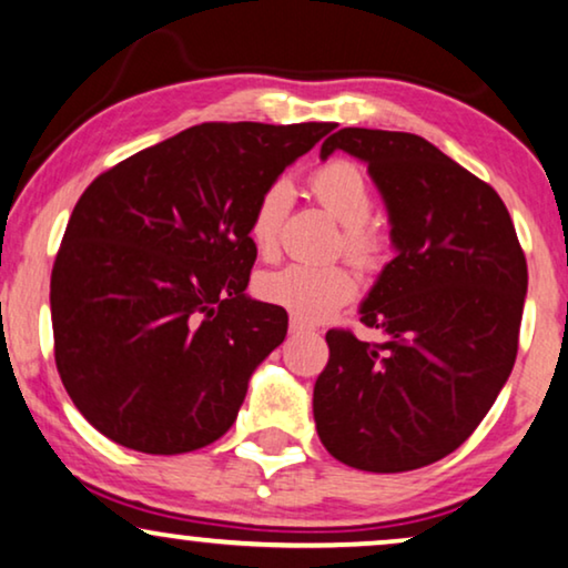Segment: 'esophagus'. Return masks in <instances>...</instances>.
<instances>
[{
    "instance_id": "1",
    "label": "esophagus",
    "mask_w": 568,
    "mask_h": 568,
    "mask_svg": "<svg viewBox=\"0 0 568 568\" xmlns=\"http://www.w3.org/2000/svg\"><path fill=\"white\" fill-rule=\"evenodd\" d=\"M307 331H310L307 323H302V321H297V317H292V321H290V333H307Z\"/></svg>"
}]
</instances>
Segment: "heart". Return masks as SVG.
I'll return each mask as SVG.
<instances>
[{
    "label": "heart",
    "instance_id": "1",
    "mask_svg": "<svg viewBox=\"0 0 568 568\" xmlns=\"http://www.w3.org/2000/svg\"><path fill=\"white\" fill-rule=\"evenodd\" d=\"M310 191L333 220L341 222V247L362 268H377L385 261L387 237L377 224L369 222L375 196L369 181L356 162L331 160L310 175ZM292 204V189L286 181H274L255 201L247 235L261 255L276 251L278 230ZM356 278L346 266H315V263H286L282 268L263 271L255 278V292L268 305L284 307L286 313L307 323L325 321L356 297Z\"/></svg>",
    "mask_w": 568,
    "mask_h": 568
}]
</instances>
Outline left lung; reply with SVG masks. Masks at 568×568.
Wrapping results in <instances>:
<instances>
[{
    "mask_svg": "<svg viewBox=\"0 0 568 568\" xmlns=\"http://www.w3.org/2000/svg\"><path fill=\"white\" fill-rule=\"evenodd\" d=\"M367 162L390 216L395 258L352 331L325 333L313 390L317 437L336 460L403 473L455 453L484 422L517 359L527 263L491 185L416 134L341 129L321 158Z\"/></svg>",
    "mask_w": 568,
    "mask_h": 568,
    "instance_id": "8db88e82",
    "label": "left lung"
}]
</instances>
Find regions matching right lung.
Returning a JSON list of instances; mask_svg holds the SVG:
<instances>
[{"instance_id": "1", "label": "right lung", "mask_w": 568, "mask_h": 568, "mask_svg": "<svg viewBox=\"0 0 568 568\" xmlns=\"http://www.w3.org/2000/svg\"><path fill=\"white\" fill-rule=\"evenodd\" d=\"M333 123H201L88 185L51 271L57 369L77 410L136 453L181 455L235 424L286 310L245 294L261 191Z\"/></svg>"}]
</instances>
